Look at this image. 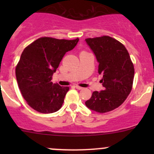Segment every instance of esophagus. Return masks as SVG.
Here are the masks:
<instances>
[{
    "instance_id": "1",
    "label": "esophagus",
    "mask_w": 154,
    "mask_h": 154,
    "mask_svg": "<svg viewBox=\"0 0 154 154\" xmlns=\"http://www.w3.org/2000/svg\"><path fill=\"white\" fill-rule=\"evenodd\" d=\"M76 87V88H77V89H78V90H81V89H83V87H81V86H77H77H75Z\"/></svg>"
}]
</instances>
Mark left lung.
Segmentation results:
<instances>
[{
    "label": "left lung",
    "mask_w": 154,
    "mask_h": 154,
    "mask_svg": "<svg viewBox=\"0 0 154 154\" xmlns=\"http://www.w3.org/2000/svg\"><path fill=\"white\" fill-rule=\"evenodd\" d=\"M99 63L103 75V91H95L86 105L90 109L105 113L120 106L133 88L134 66L125 46L109 35L86 38Z\"/></svg>",
    "instance_id": "1"
}]
</instances>
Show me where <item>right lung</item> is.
I'll return each instance as SVG.
<instances>
[{
  "mask_svg": "<svg viewBox=\"0 0 154 154\" xmlns=\"http://www.w3.org/2000/svg\"><path fill=\"white\" fill-rule=\"evenodd\" d=\"M79 41L41 37L24 48L15 68V76L21 95L35 111L45 114L61 108L68 86L51 82L62 59Z\"/></svg>",
  "mask_w": 154,
  "mask_h": 154,
  "instance_id": "obj_1",
  "label": "right lung"
}]
</instances>
